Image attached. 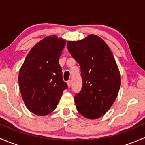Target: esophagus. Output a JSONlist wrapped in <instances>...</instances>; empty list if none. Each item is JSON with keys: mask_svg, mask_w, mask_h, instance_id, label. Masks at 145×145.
<instances>
[{"mask_svg": "<svg viewBox=\"0 0 145 145\" xmlns=\"http://www.w3.org/2000/svg\"><path fill=\"white\" fill-rule=\"evenodd\" d=\"M67 86H68V87L70 88V86H71V81H70V80H69V81H67Z\"/></svg>", "mask_w": 145, "mask_h": 145, "instance_id": "1", "label": "esophagus"}]
</instances>
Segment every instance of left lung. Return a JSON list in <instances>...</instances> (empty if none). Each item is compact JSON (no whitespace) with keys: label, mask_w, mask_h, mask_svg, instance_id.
Segmentation results:
<instances>
[{"label":"left lung","mask_w":145,"mask_h":145,"mask_svg":"<svg viewBox=\"0 0 145 145\" xmlns=\"http://www.w3.org/2000/svg\"><path fill=\"white\" fill-rule=\"evenodd\" d=\"M67 48L81 67L82 88L74 96L77 110L86 118H100L113 105L121 86L113 54L101 38L93 34L69 41Z\"/></svg>","instance_id":"1"}]
</instances>
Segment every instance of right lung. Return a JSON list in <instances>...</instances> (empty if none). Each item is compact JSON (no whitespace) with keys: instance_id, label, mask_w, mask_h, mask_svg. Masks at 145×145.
Masks as SVG:
<instances>
[{"instance_id":"obj_1","label":"right lung","mask_w":145,"mask_h":145,"mask_svg":"<svg viewBox=\"0 0 145 145\" xmlns=\"http://www.w3.org/2000/svg\"><path fill=\"white\" fill-rule=\"evenodd\" d=\"M65 45V40L56 36L45 37L32 48L21 67L18 81L22 97L35 114L51 113L68 88L59 64Z\"/></svg>"}]
</instances>
